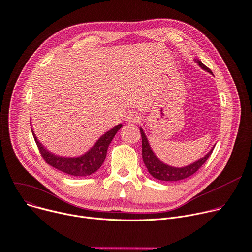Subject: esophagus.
<instances>
[{"mask_svg":"<svg viewBox=\"0 0 252 252\" xmlns=\"http://www.w3.org/2000/svg\"><path fill=\"white\" fill-rule=\"evenodd\" d=\"M140 115L136 111H129L126 115V122L128 123H138L140 122Z\"/></svg>","mask_w":252,"mask_h":252,"instance_id":"obj_1","label":"esophagus"}]
</instances>
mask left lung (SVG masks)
Masks as SVG:
<instances>
[{"label": "left lung", "instance_id": "1", "mask_svg": "<svg viewBox=\"0 0 252 252\" xmlns=\"http://www.w3.org/2000/svg\"><path fill=\"white\" fill-rule=\"evenodd\" d=\"M198 63V64L202 66V68L210 73L211 70L206 66L202 62L199 60L196 61ZM141 131V136H142V155H143V161L147 167V169L149 171V173L152 175L153 177H155L156 179L159 180H163V181H178V180H182L186 179L189 176H191L192 174H194L200 167H202L206 161L209 159V157L211 156L213 149L210 151V152L203 157L200 160L194 162L193 164H190L187 167H183V168H175V167H171L166 165L164 163H162L153 153V151L151 150L150 145L148 143V140L145 136V133L143 131L142 128H140Z\"/></svg>", "mask_w": 252, "mask_h": 252}]
</instances>
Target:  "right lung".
Masks as SVG:
<instances>
[{
  "mask_svg": "<svg viewBox=\"0 0 252 252\" xmlns=\"http://www.w3.org/2000/svg\"><path fill=\"white\" fill-rule=\"evenodd\" d=\"M123 126L119 125L112 129L108 130L106 133L100 138L97 143L93 146V148L87 152L85 155H83L78 158H63L58 157L49 153L47 150H45L41 144L37 141L34 133L32 131L33 138L35 140L37 148L39 150V153L43 160L54 168L66 173L73 176H88L97 171L102 163L105 160L107 148L111 143L115 133L117 132Z\"/></svg>",
  "mask_w": 252,
  "mask_h": 252,
  "instance_id": "obj_1",
  "label": "right lung"
}]
</instances>
